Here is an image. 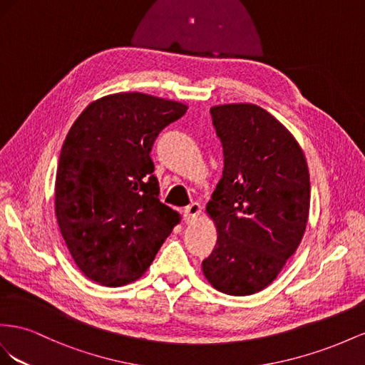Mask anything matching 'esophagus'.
<instances>
[{"label": "esophagus", "instance_id": "obj_1", "mask_svg": "<svg viewBox=\"0 0 365 365\" xmlns=\"http://www.w3.org/2000/svg\"><path fill=\"white\" fill-rule=\"evenodd\" d=\"M202 210H200V205L199 203H191L190 206L185 207L183 211V220L185 223H192L197 220V217L200 215Z\"/></svg>", "mask_w": 365, "mask_h": 365}]
</instances>
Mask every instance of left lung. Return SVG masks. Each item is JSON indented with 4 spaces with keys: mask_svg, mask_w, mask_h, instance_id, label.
Instances as JSON below:
<instances>
[{
    "mask_svg": "<svg viewBox=\"0 0 365 365\" xmlns=\"http://www.w3.org/2000/svg\"><path fill=\"white\" fill-rule=\"evenodd\" d=\"M223 175L206 205L217 245L203 259L211 286L227 295L267 287L304 235L310 180L304 153L272 114L254 103L211 108Z\"/></svg>",
    "mask_w": 365,
    "mask_h": 365,
    "instance_id": "1",
    "label": "left lung"
}]
</instances>
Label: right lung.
<instances>
[{
    "label": "right lung",
    "mask_w": 365,
    "mask_h": 365,
    "mask_svg": "<svg viewBox=\"0 0 365 365\" xmlns=\"http://www.w3.org/2000/svg\"><path fill=\"white\" fill-rule=\"evenodd\" d=\"M185 103L143 93L101 98L79 114L62 145L55 212L81 272L119 287L150 267L180 222L159 200L151 148Z\"/></svg>",
    "instance_id": "1"
}]
</instances>
